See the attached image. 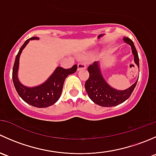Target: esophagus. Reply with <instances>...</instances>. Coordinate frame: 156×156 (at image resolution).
Masks as SVG:
<instances>
[{"instance_id": "esophagus-1", "label": "esophagus", "mask_w": 156, "mask_h": 156, "mask_svg": "<svg viewBox=\"0 0 156 156\" xmlns=\"http://www.w3.org/2000/svg\"><path fill=\"white\" fill-rule=\"evenodd\" d=\"M86 69V64L84 62H79L78 64V71L81 70V69Z\"/></svg>"}]
</instances>
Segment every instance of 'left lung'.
Wrapping results in <instances>:
<instances>
[{"label": "left lung", "mask_w": 156, "mask_h": 156, "mask_svg": "<svg viewBox=\"0 0 156 156\" xmlns=\"http://www.w3.org/2000/svg\"><path fill=\"white\" fill-rule=\"evenodd\" d=\"M124 41L131 46L132 53L134 56V62L139 67V56L133 42L129 37H124ZM87 71L89 72V78L84 84L86 91L90 100L100 106L111 107L124 103L130 97L137 83L136 81L131 87L125 90H117L110 87L103 79L100 73L98 62H94L92 65H90Z\"/></svg>", "instance_id": "left-lung-1"}]
</instances>
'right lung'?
Returning a JSON list of instances; mask_svg holds the SVG:
<instances>
[{
  "label": "right lung",
  "mask_w": 156,
  "mask_h": 156,
  "mask_svg": "<svg viewBox=\"0 0 156 156\" xmlns=\"http://www.w3.org/2000/svg\"><path fill=\"white\" fill-rule=\"evenodd\" d=\"M38 37H33L28 39L20 49V51L16 56L12 68V81L17 93L20 97L26 103L37 108H46L52 106L57 102L60 97L62 90L64 81L66 77L71 74L75 73L78 69V66L74 65L70 69H63L57 67L53 75L49 78L45 83L38 87L29 88L20 84L17 78V70L19 66V59L23 49L29 43V40L37 39Z\"/></svg>",
  "instance_id": "add662e5"
}]
</instances>
